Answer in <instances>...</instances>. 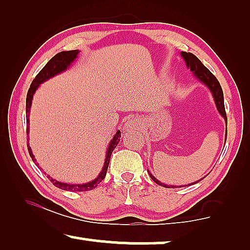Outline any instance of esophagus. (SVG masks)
I'll list each match as a JSON object with an SVG mask.
<instances>
[{
	"label": "esophagus",
	"instance_id": "esophagus-1",
	"mask_svg": "<svg viewBox=\"0 0 250 250\" xmlns=\"http://www.w3.org/2000/svg\"><path fill=\"white\" fill-rule=\"evenodd\" d=\"M143 126V123L136 117L128 118L127 121L124 123V129L125 132H133L135 129H141Z\"/></svg>",
	"mask_w": 250,
	"mask_h": 250
}]
</instances>
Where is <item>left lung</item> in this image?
Masks as SVG:
<instances>
[{
    "label": "left lung",
    "mask_w": 250,
    "mask_h": 250,
    "mask_svg": "<svg viewBox=\"0 0 250 250\" xmlns=\"http://www.w3.org/2000/svg\"><path fill=\"white\" fill-rule=\"evenodd\" d=\"M182 57L185 61L186 66L190 69V72L193 73L194 76L197 79L198 81L202 82L203 84H205L206 86L209 88V91L211 92L212 98H214L216 107H217L218 113L224 117L225 122H226V138H227V116H226V112H225V105H224V93L222 86H220L219 82L217 81V79L212 75V73L208 69L205 65H204L196 57L194 54L191 53H187V52H182L181 53ZM148 174L150 176V178L157 184L159 186L166 187V188H178V187H184V186H190L194 185V184H197L200 181H203L206 176H204L203 178H200L199 181H196L191 184H188V185H184V186H175V185H166V184H163L162 182H159L158 179L155 177L154 175L150 174V171H148Z\"/></svg>",
    "instance_id": "8db88e82"
}]
</instances>
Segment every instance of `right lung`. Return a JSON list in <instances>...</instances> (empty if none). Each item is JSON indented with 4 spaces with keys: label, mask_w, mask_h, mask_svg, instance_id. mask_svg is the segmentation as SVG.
I'll use <instances>...</instances> for the list:
<instances>
[{
    "label": "right lung",
    "mask_w": 250,
    "mask_h": 250,
    "mask_svg": "<svg viewBox=\"0 0 250 250\" xmlns=\"http://www.w3.org/2000/svg\"><path fill=\"white\" fill-rule=\"evenodd\" d=\"M79 54H80L79 50L64 51V52L59 53V54H56L54 57H52V59L48 61L47 64L45 65L42 69H41V72L35 76V79L33 80L31 86H30V88H28L27 96H26V116H27L26 117V126H27L26 133H27V135H28V133H30V112H31L32 100L36 92V89H38L40 87V85L44 83V82H46L50 79H52V77H54L56 75L61 74V73L66 71V69L69 68V66L74 63V61L77 59V57H79ZM120 141H121V130H117L116 134L114 135V137L110 140L108 147H107V150H106V156H105L103 168H102L101 173L98 174L97 177L95 179H93V181L85 183V184H69V183L56 181V179L52 178L50 175H47V178L53 183V185L56 186L57 188H61V189H63V190L87 191V190L94 189V188L97 187L98 184H100L105 178L106 171H107V168H108L110 155H112L113 150L115 149V147L117 146L118 143H120ZM27 142H28V138H27ZM27 149H28V153H30L32 161L35 163V165L38 166L40 169H42L40 167V164L36 162L35 156L32 153L30 143H28V145H27Z\"/></svg>",
    "instance_id": "right-lung-1"
}]
</instances>
